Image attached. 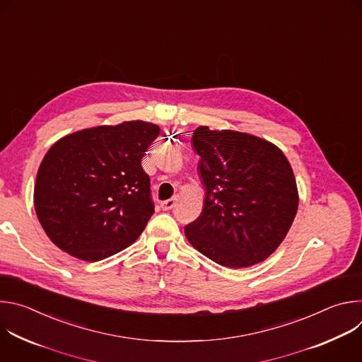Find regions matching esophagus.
Listing matches in <instances>:
<instances>
[{"label":"esophagus","mask_w":362,"mask_h":362,"mask_svg":"<svg viewBox=\"0 0 362 362\" xmlns=\"http://www.w3.org/2000/svg\"><path fill=\"white\" fill-rule=\"evenodd\" d=\"M175 204H176V199H169V200H165V202H162V209L163 211H170L172 208H175Z\"/></svg>","instance_id":"esophagus-1"}]
</instances>
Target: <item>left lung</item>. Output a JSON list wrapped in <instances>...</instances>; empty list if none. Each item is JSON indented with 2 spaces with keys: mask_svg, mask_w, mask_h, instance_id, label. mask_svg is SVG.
Instances as JSON below:
<instances>
[{
  "mask_svg": "<svg viewBox=\"0 0 362 362\" xmlns=\"http://www.w3.org/2000/svg\"><path fill=\"white\" fill-rule=\"evenodd\" d=\"M192 140L206 197L199 219L185 228L187 240L222 267L265 261L298 211L296 182L285 154L267 140L233 130L202 126Z\"/></svg>",
  "mask_w": 362,
  "mask_h": 362,
  "instance_id": "8db88e82",
  "label": "left lung"
}]
</instances>
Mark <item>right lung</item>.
Instances as JSON below:
<instances>
[{
  "mask_svg": "<svg viewBox=\"0 0 362 362\" xmlns=\"http://www.w3.org/2000/svg\"><path fill=\"white\" fill-rule=\"evenodd\" d=\"M159 127L140 120L60 139L44 156L34 206L62 250L95 262L130 246L154 214L144 151Z\"/></svg>",
  "mask_w": 362,
  "mask_h": 362,
  "instance_id": "add662e5",
  "label": "right lung"
}]
</instances>
